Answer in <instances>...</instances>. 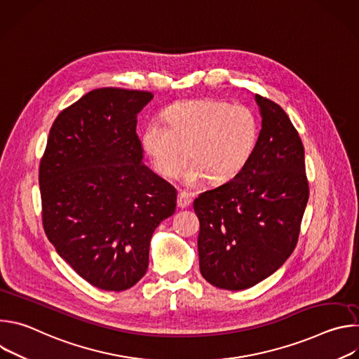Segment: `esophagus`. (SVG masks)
Returning a JSON list of instances; mask_svg holds the SVG:
<instances>
[{"label":"esophagus","mask_w":359,"mask_h":359,"mask_svg":"<svg viewBox=\"0 0 359 359\" xmlns=\"http://www.w3.org/2000/svg\"><path fill=\"white\" fill-rule=\"evenodd\" d=\"M190 203H191V194H189V193H186V191H180V193L177 194V208L184 209V208L189 206Z\"/></svg>","instance_id":"34e87169"}]
</instances>
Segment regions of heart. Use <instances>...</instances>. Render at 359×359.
Here are the masks:
<instances>
[{
  "mask_svg": "<svg viewBox=\"0 0 359 359\" xmlns=\"http://www.w3.org/2000/svg\"><path fill=\"white\" fill-rule=\"evenodd\" d=\"M165 121L147 123L143 150L153 169L166 177L175 176L189 156L183 180L190 186L203 177L213 184L236 177L250 162L260 135L250 108L215 99L177 102L168 108Z\"/></svg>",
  "mask_w": 359,
  "mask_h": 359,
  "instance_id": "1",
  "label": "heart"
}]
</instances>
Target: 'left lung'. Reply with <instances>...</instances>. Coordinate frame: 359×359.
I'll list each match as a JSON object with an SVG mask.
<instances>
[{
	"label": "left lung",
	"mask_w": 359,
	"mask_h": 359,
	"mask_svg": "<svg viewBox=\"0 0 359 359\" xmlns=\"http://www.w3.org/2000/svg\"><path fill=\"white\" fill-rule=\"evenodd\" d=\"M262 130L247 166L194 200L204 280L238 291L276 273L294 251L309 201L304 146L288 115L255 95Z\"/></svg>",
	"instance_id": "8db88e82"
}]
</instances>
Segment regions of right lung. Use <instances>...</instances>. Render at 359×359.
Masks as SVG:
<instances>
[{"label": "right lung", "instance_id": "add662e5", "mask_svg": "<svg viewBox=\"0 0 359 359\" xmlns=\"http://www.w3.org/2000/svg\"><path fill=\"white\" fill-rule=\"evenodd\" d=\"M151 99L146 90H90L57 116L39 165L48 240L105 291L146 274L153 231L176 210V189L142 162L137 114Z\"/></svg>", "mask_w": 359, "mask_h": 359}]
</instances>
